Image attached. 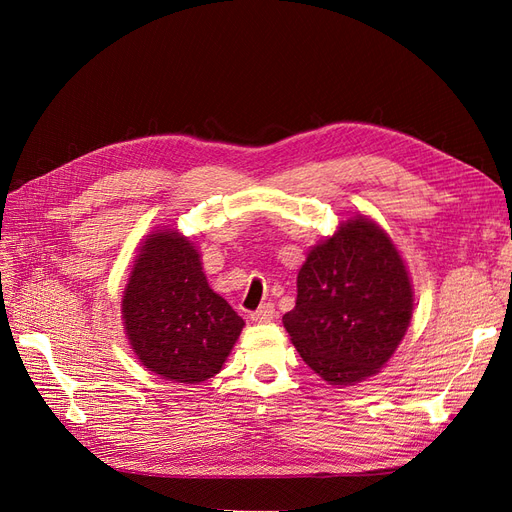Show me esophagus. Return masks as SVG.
<instances>
[{
	"label": "esophagus",
	"mask_w": 512,
	"mask_h": 512,
	"mask_svg": "<svg viewBox=\"0 0 512 512\" xmlns=\"http://www.w3.org/2000/svg\"><path fill=\"white\" fill-rule=\"evenodd\" d=\"M250 316H252L254 322H269V320H273V316H275V307H273L271 303H262V305L256 309V312H252Z\"/></svg>",
	"instance_id": "obj_1"
}]
</instances>
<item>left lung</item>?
Masks as SVG:
<instances>
[{"label": "left lung", "mask_w": 512, "mask_h": 512, "mask_svg": "<svg viewBox=\"0 0 512 512\" xmlns=\"http://www.w3.org/2000/svg\"><path fill=\"white\" fill-rule=\"evenodd\" d=\"M410 318L404 260L380 226L356 218L307 254L284 327L320 378L346 386L391 359Z\"/></svg>", "instance_id": "obj_1"}]
</instances>
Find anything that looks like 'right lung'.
<instances>
[{"instance_id": "add662e5", "label": "right lung", "mask_w": 512, "mask_h": 512, "mask_svg": "<svg viewBox=\"0 0 512 512\" xmlns=\"http://www.w3.org/2000/svg\"><path fill=\"white\" fill-rule=\"evenodd\" d=\"M121 307L141 363L160 378L185 384L218 374L245 324L209 288L194 245L175 230L145 241Z\"/></svg>"}]
</instances>
